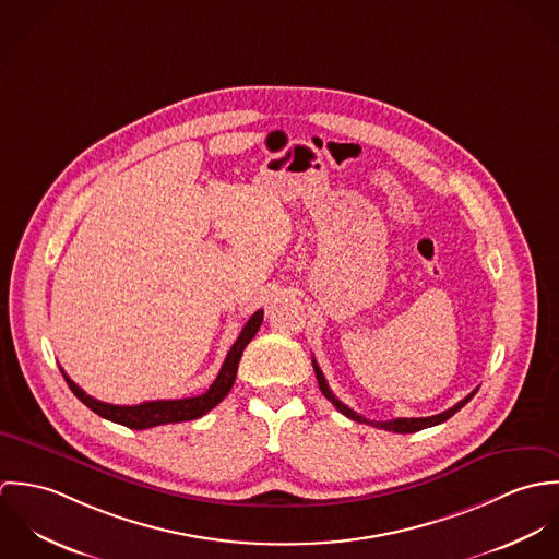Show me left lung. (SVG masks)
I'll list each match as a JSON object with an SVG mask.
<instances>
[{"mask_svg": "<svg viewBox=\"0 0 559 559\" xmlns=\"http://www.w3.org/2000/svg\"><path fill=\"white\" fill-rule=\"evenodd\" d=\"M312 364H314V372H317V379H319V388L320 392L324 394V399L331 400L333 402V406L340 411V413H344L346 417H350V419H355V421H364V424H372V426H377V428H385V430H390V432H400V435H406V432H417V430H424V428H430V426H437V424H441V421H445V419H450L456 411H461L469 400L476 396V392L478 390H474L467 399L461 400V402H456L452 408H448V411H443V413H439V415H430V417H399V419H390V421H370V419H366V417H361L359 413H355L353 408H348L344 402H340V400L333 396V392L329 390V385H326V381H324V377H322V372H320L319 364H317V359H312Z\"/></svg>", "mask_w": 559, "mask_h": 559, "instance_id": "1", "label": "left lung"}]
</instances>
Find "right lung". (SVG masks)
Returning <instances> with one entry per match:
<instances>
[{
  "label": "right lung",
  "mask_w": 559,
  "mask_h": 559,
  "mask_svg": "<svg viewBox=\"0 0 559 559\" xmlns=\"http://www.w3.org/2000/svg\"><path fill=\"white\" fill-rule=\"evenodd\" d=\"M262 317H264V312L258 310L251 319L245 322V326H242L237 342L233 344V348H230L217 379L213 381V385L204 394L193 396V399L151 400V402H142V404H133V406L109 404V402H100V400L87 396L75 381H71V377H67V372L62 368L60 370H62L71 392L87 408H92L96 415H100L109 421L127 426V428L144 430V428H153V426H160V424H176V421L198 419L204 413H209L211 408H215L233 390L235 379H237V370H239L240 355H242L245 346L251 342V337L258 333V329L262 324Z\"/></svg>",
  "instance_id": "obj_1"
}]
</instances>
